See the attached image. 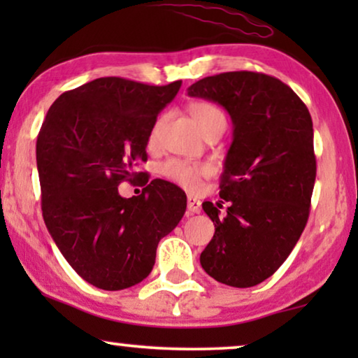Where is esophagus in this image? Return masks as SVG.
Listing matches in <instances>:
<instances>
[{"label": "esophagus", "instance_id": "esophagus-1", "mask_svg": "<svg viewBox=\"0 0 358 358\" xmlns=\"http://www.w3.org/2000/svg\"><path fill=\"white\" fill-rule=\"evenodd\" d=\"M187 210L190 213H200V210H202V202L195 197H189L187 199Z\"/></svg>", "mask_w": 358, "mask_h": 358}]
</instances>
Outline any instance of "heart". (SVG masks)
I'll return each mask as SVG.
<instances>
[{
	"mask_svg": "<svg viewBox=\"0 0 358 358\" xmlns=\"http://www.w3.org/2000/svg\"><path fill=\"white\" fill-rule=\"evenodd\" d=\"M189 112L190 115H192L195 124L199 125V129L202 130L203 134L205 131L215 129V127H227V115H224V112L220 109L218 106L212 104V102H205V101L194 102V104H190ZM163 120H164L163 117H159V119L155 122L153 129H151L150 136H148L150 145H155L156 140H158L159 130L161 127H163ZM161 171H163L166 178L174 180L176 184L182 185L184 189H189V190L197 189L200 184V179H202L203 176L202 166L187 163V161H182V159H169L168 163L163 164Z\"/></svg>",
	"mask_w": 358,
	"mask_h": 358,
	"instance_id": "1",
	"label": "heart"
}]
</instances>
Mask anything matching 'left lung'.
<instances>
[{
  "instance_id": "1",
  "label": "left lung",
  "mask_w": 358,
  "mask_h": 358,
  "mask_svg": "<svg viewBox=\"0 0 358 358\" xmlns=\"http://www.w3.org/2000/svg\"><path fill=\"white\" fill-rule=\"evenodd\" d=\"M189 96L218 102L233 120L220 182L229 207L220 218L212 202L202 205L215 234L200 264L220 283L254 287L285 262L310 217L316 179L310 110L290 86L256 71L207 76Z\"/></svg>"
}]
</instances>
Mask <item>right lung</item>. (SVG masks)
Instances as JSON below:
<instances>
[{"mask_svg": "<svg viewBox=\"0 0 358 358\" xmlns=\"http://www.w3.org/2000/svg\"><path fill=\"white\" fill-rule=\"evenodd\" d=\"M180 83L97 78L63 92L38 131L43 222L78 275L102 290H124L148 277L159 239L185 213V194L168 180L146 178L130 199L117 189L145 176L135 168L148 159L150 131Z\"/></svg>", "mask_w": 358, "mask_h": 358, "instance_id": "add662e5", "label": "right lung"}]
</instances>
